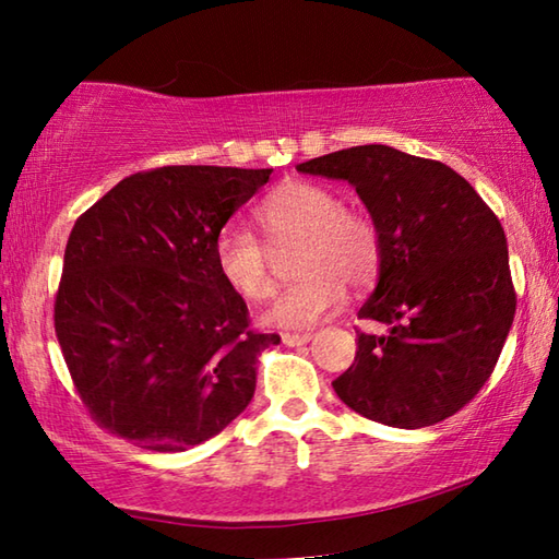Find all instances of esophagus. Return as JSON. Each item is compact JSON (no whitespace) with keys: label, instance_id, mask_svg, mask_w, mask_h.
<instances>
[{"label":"esophagus","instance_id":"esophagus-1","mask_svg":"<svg viewBox=\"0 0 559 559\" xmlns=\"http://www.w3.org/2000/svg\"><path fill=\"white\" fill-rule=\"evenodd\" d=\"M281 337L288 347H298V345L310 343V340H313V333H283Z\"/></svg>","mask_w":559,"mask_h":559}]
</instances>
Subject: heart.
Instances as JSON below:
<instances>
[{
  "label": "heart",
  "mask_w": 559,
  "mask_h": 559,
  "mask_svg": "<svg viewBox=\"0 0 559 559\" xmlns=\"http://www.w3.org/2000/svg\"><path fill=\"white\" fill-rule=\"evenodd\" d=\"M266 241L239 224H226L214 239V263L222 281L249 302L266 300L276 288L273 252L300 243L293 283L271 302L263 320L302 330L323 323L345 306L347 283L362 288L382 266V234L374 216L345 206L335 189L316 182L281 185L257 206Z\"/></svg>",
  "instance_id": "b5f03b06"
}]
</instances>
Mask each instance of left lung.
<instances>
[{
	"mask_svg": "<svg viewBox=\"0 0 559 559\" xmlns=\"http://www.w3.org/2000/svg\"><path fill=\"white\" fill-rule=\"evenodd\" d=\"M347 179L380 224L382 266L357 355L333 390L349 409L421 429L463 409L493 374L515 318L506 231L476 189L437 159L357 145L296 165Z\"/></svg>",
	"mask_w": 559,
	"mask_h": 559,
	"instance_id": "1",
	"label": "left lung"
}]
</instances>
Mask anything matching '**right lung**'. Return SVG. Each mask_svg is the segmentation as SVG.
Segmentation results:
<instances>
[{
    "mask_svg": "<svg viewBox=\"0 0 559 559\" xmlns=\"http://www.w3.org/2000/svg\"><path fill=\"white\" fill-rule=\"evenodd\" d=\"M271 173L155 167L75 219L53 328L83 406L112 437L187 451L249 406L259 355L281 337L249 328L214 239Z\"/></svg>",
    "mask_w": 559,
    "mask_h": 559,
    "instance_id": "add662e5",
    "label": "right lung"
}]
</instances>
